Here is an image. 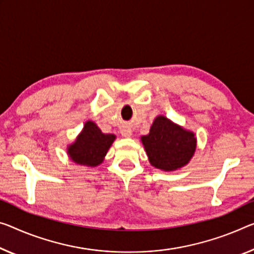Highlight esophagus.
<instances>
[{"mask_svg": "<svg viewBox=\"0 0 254 254\" xmlns=\"http://www.w3.org/2000/svg\"><path fill=\"white\" fill-rule=\"evenodd\" d=\"M122 134L124 137H130V136L132 135V131H131V129H129V128H124V129L122 130Z\"/></svg>", "mask_w": 254, "mask_h": 254, "instance_id": "esophagus-1", "label": "esophagus"}]
</instances>
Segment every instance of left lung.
I'll use <instances>...</instances> for the list:
<instances>
[{"label":"left lung","mask_w":254,"mask_h":254,"mask_svg":"<svg viewBox=\"0 0 254 254\" xmlns=\"http://www.w3.org/2000/svg\"><path fill=\"white\" fill-rule=\"evenodd\" d=\"M151 166L163 171L185 167L193 158L197 139L193 131L185 129L167 117H155L147 135L140 136Z\"/></svg>","instance_id":"8db88e82"}]
</instances>
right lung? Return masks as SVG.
<instances>
[{"mask_svg":"<svg viewBox=\"0 0 254 254\" xmlns=\"http://www.w3.org/2000/svg\"><path fill=\"white\" fill-rule=\"evenodd\" d=\"M115 139V134H104L94 122L87 120L79 135L67 146L68 157L76 165L97 167L103 162Z\"/></svg>","mask_w":254,"mask_h":254,"instance_id":"1","label":"right lung"}]
</instances>
